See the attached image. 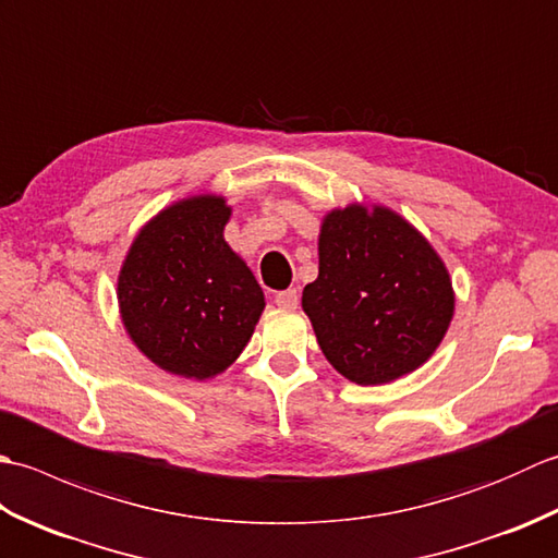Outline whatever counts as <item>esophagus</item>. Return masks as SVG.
Returning <instances> with one entry per match:
<instances>
[{"instance_id":"34e87169","label":"esophagus","mask_w":558,"mask_h":558,"mask_svg":"<svg viewBox=\"0 0 558 558\" xmlns=\"http://www.w3.org/2000/svg\"><path fill=\"white\" fill-rule=\"evenodd\" d=\"M276 304L280 306V310H298L300 304V294L298 290H282L276 294Z\"/></svg>"}]
</instances>
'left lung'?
I'll use <instances>...</instances> for the list:
<instances>
[{
	"mask_svg": "<svg viewBox=\"0 0 558 558\" xmlns=\"http://www.w3.org/2000/svg\"><path fill=\"white\" fill-rule=\"evenodd\" d=\"M318 348L360 386H381L432 357L453 322L456 292L429 240L396 210L326 213L318 278L302 292Z\"/></svg>",
	"mask_w": 558,
	"mask_h": 558,
	"instance_id": "8db88e82",
	"label": "left lung"
}]
</instances>
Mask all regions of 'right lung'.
<instances>
[{"label": "right lung", "instance_id": "add662e5", "mask_svg": "<svg viewBox=\"0 0 558 558\" xmlns=\"http://www.w3.org/2000/svg\"><path fill=\"white\" fill-rule=\"evenodd\" d=\"M228 201L201 194L150 218L117 278L122 324L160 369L206 381L240 357L264 312L254 272L225 242Z\"/></svg>", "mask_w": 558, "mask_h": 558}]
</instances>
